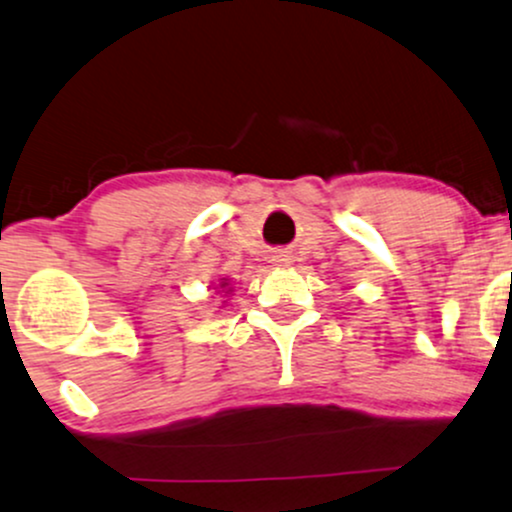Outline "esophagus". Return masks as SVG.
<instances>
[{"instance_id":"esophagus-1","label":"esophagus","mask_w":512,"mask_h":512,"mask_svg":"<svg viewBox=\"0 0 512 512\" xmlns=\"http://www.w3.org/2000/svg\"><path fill=\"white\" fill-rule=\"evenodd\" d=\"M277 260H279V262H289V255H284V252H279Z\"/></svg>"}]
</instances>
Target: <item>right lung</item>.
I'll return each mask as SVG.
<instances>
[{
  "label": "right lung",
  "mask_w": 512,
  "mask_h": 512,
  "mask_svg": "<svg viewBox=\"0 0 512 512\" xmlns=\"http://www.w3.org/2000/svg\"><path fill=\"white\" fill-rule=\"evenodd\" d=\"M213 289H218V291H226V294H230V286H228V279H221V282H218V286H213Z\"/></svg>",
  "instance_id": "1"
}]
</instances>
